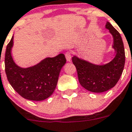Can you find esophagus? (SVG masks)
Segmentation results:
<instances>
[{
	"label": "esophagus",
	"instance_id": "obj_1",
	"mask_svg": "<svg viewBox=\"0 0 132 132\" xmlns=\"http://www.w3.org/2000/svg\"><path fill=\"white\" fill-rule=\"evenodd\" d=\"M65 55L67 60L68 62H70V60H71V53H70V51H67L65 54Z\"/></svg>",
	"mask_w": 132,
	"mask_h": 132
}]
</instances>
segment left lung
Segmentation results:
<instances>
[{
  "instance_id": "1",
  "label": "left lung",
  "mask_w": 132,
  "mask_h": 132,
  "mask_svg": "<svg viewBox=\"0 0 132 132\" xmlns=\"http://www.w3.org/2000/svg\"><path fill=\"white\" fill-rule=\"evenodd\" d=\"M105 27L113 36V47L116 52V56L111 62L103 65H96L75 56L72 57L79 83L87 90L94 93H102L113 88L120 79L125 63V53L121 37L108 21Z\"/></svg>"
}]
</instances>
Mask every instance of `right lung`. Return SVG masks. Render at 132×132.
<instances>
[{
    "label": "right lung",
    "mask_w": 132,
    "mask_h": 132,
    "mask_svg": "<svg viewBox=\"0 0 132 132\" xmlns=\"http://www.w3.org/2000/svg\"><path fill=\"white\" fill-rule=\"evenodd\" d=\"M13 37L6 47L5 71L13 89L24 98L41 101L50 96L56 88L60 72L66 63L63 54L47 58L32 67L23 69L13 62L11 50Z\"/></svg>",
    "instance_id": "right-lung-1"
}]
</instances>
